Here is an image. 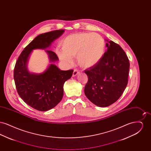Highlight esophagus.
<instances>
[{
    "mask_svg": "<svg viewBox=\"0 0 151 151\" xmlns=\"http://www.w3.org/2000/svg\"><path fill=\"white\" fill-rule=\"evenodd\" d=\"M80 72H79L78 70H74V71H73V75H72V76L73 77H75V76H76V75H78V74H79Z\"/></svg>",
    "mask_w": 151,
    "mask_h": 151,
    "instance_id": "esophagus-1",
    "label": "esophagus"
}]
</instances>
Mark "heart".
<instances>
[{
  "label": "heart",
  "instance_id": "b5f03b06",
  "mask_svg": "<svg viewBox=\"0 0 151 151\" xmlns=\"http://www.w3.org/2000/svg\"><path fill=\"white\" fill-rule=\"evenodd\" d=\"M57 50L58 57L67 65L72 63V57H76L79 65L90 68L98 65L105 52V42L97 33L80 32L67 36Z\"/></svg>",
  "mask_w": 151,
  "mask_h": 151
}]
</instances>
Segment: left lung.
<instances>
[{
	"instance_id": "8db88e82",
	"label": "left lung",
	"mask_w": 151,
	"mask_h": 151,
	"mask_svg": "<svg viewBox=\"0 0 151 151\" xmlns=\"http://www.w3.org/2000/svg\"><path fill=\"white\" fill-rule=\"evenodd\" d=\"M106 41L108 49L100 62L84 71L88 78L84 93L94 105L103 108L121 96L128 83L129 68V60L122 47Z\"/></svg>"
}]
</instances>
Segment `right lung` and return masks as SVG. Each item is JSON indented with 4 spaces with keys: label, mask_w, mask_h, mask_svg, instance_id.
Masks as SVG:
<instances>
[{
    "label": "right lung",
    "mask_w": 151,
    "mask_h": 151,
    "mask_svg": "<svg viewBox=\"0 0 151 151\" xmlns=\"http://www.w3.org/2000/svg\"><path fill=\"white\" fill-rule=\"evenodd\" d=\"M64 32L63 29L56 30L37 36L22 51L14 66V76L17 93L26 104L39 111L49 110L60 102L65 81L71 78L73 71H62L51 63L42 73H31L27 68L28 59L32 51L47 49ZM45 51L51 63L59 60L54 52Z\"/></svg>",
    "instance_id": "right-lung-1"
}]
</instances>
